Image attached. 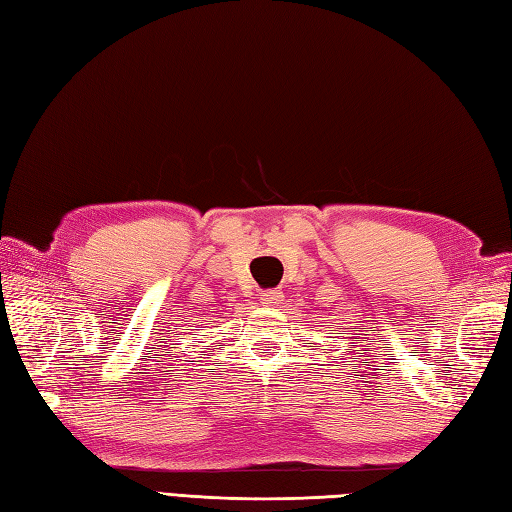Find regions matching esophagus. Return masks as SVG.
<instances>
[{"instance_id":"1","label":"esophagus","mask_w":512,"mask_h":512,"mask_svg":"<svg viewBox=\"0 0 512 512\" xmlns=\"http://www.w3.org/2000/svg\"><path fill=\"white\" fill-rule=\"evenodd\" d=\"M281 292L279 290H262L259 292V301L262 303H279L281 301Z\"/></svg>"}]
</instances>
